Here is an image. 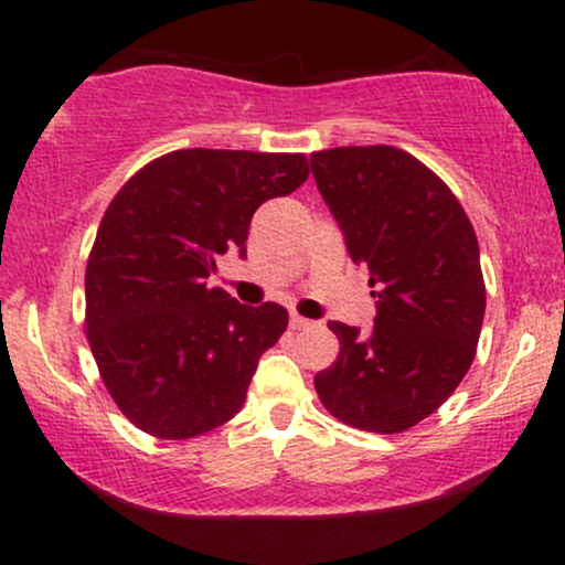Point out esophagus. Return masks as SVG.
<instances>
[{"label": "esophagus", "mask_w": 565, "mask_h": 565, "mask_svg": "<svg viewBox=\"0 0 565 565\" xmlns=\"http://www.w3.org/2000/svg\"><path fill=\"white\" fill-rule=\"evenodd\" d=\"M289 327L291 329H310V327H313V321H308V319H302V316L291 313L289 316Z\"/></svg>", "instance_id": "34e87169"}]
</instances>
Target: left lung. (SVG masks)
<instances>
[{
	"mask_svg": "<svg viewBox=\"0 0 565 565\" xmlns=\"http://www.w3.org/2000/svg\"><path fill=\"white\" fill-rule=\"evenodd\" d=\"M350 260L377 287L374 329L329 321L340 359L316 374L321 404L345 425L404 433L457 391L476 359L486 287L462 204L423 161L393 146L310 157Z\"/></svg>",
	"mask_w": 565,
	"mask_h": 565,
	"instance_id": "8db88e82",
	"label": "left lung"
}]
</instances>
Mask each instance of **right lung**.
Instances as JSON below:
<instances>
[{"mask_svg":"<svg viewBox=\"0 0 565 565\" xmlns=\"http://www.w3.org/2000/svg\"><path fill=\"white\" fill-rule=\"evenodd\" d=\"M308 172L302 153L185 148L142 167L108 204L84 274L87 340L142 433L193 438L244 406L289 313L236 302L206 278L233 246L246 257L257 206L289 196Z\"/></svg>","mask_w":565,"mask_h":565,"instance_id":"1","label":"right lung"}]
</instances>
